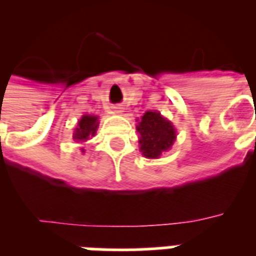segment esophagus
<instances>
[{
    "label": "esophagus",
    "instance_id": "34e87169",
    "mask_svg": "<svg viewBox=\"0 0 256 256\" xmlns=\"http://www.w3.org/2000/svg\"><path fill=\"white\" fill-rule=\"evenodd\" d=\"M114 112H115V114H122V112H123V106H114Z\"/></svg>",
    "mask_w": 256,
    "mask_h": 256
}]
</instances>
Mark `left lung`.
Listing matches in <instances>:
<instances>
[{
	"instance_id": "8db88e82",
	"label": "left lung",
	"mask_w": 256,
	"mask_h": 256,
	"mask_svg": "<svg viewBox=\"0 0 256 256\" xmlns=\"http://www.w3.org/2000/svg\"><path fill=\"white\" fill-rule=\"evenodd\" d=\"M140 133V150L148 159H158L172 148L176 141V128L170 120L158 111H146L137 124Z\"/></svg>"
}]
</instances>
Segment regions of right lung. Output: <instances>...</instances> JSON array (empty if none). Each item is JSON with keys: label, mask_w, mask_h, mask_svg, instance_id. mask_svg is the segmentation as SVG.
I'll return each mask as SVG.
<instances>
[{"label": "right lung", "mask_w": 256, "mask_h": 256, "mask_svg": "<svg viewBox=\"0 0 256 256\" xmlns=\"http://www.w3.org/2000/svg\"><path fill=\"white\" fill-rule=\"evenodd\" d=\"M97 128H98V116H94V115H84L78 122V126L75 128V133H74L72 138L75 141H82V142H84L86 140L89 138L90 136L92 137L94 136ZM82 152H84V150H82Z\"/></svg>", "instance_id": "add662e5"}]
</instances>
